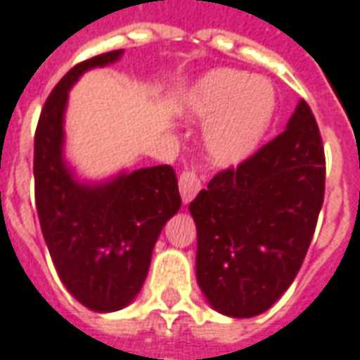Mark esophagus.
I'll use <instances>...</instances> for the list:
<instances>
[{
  "mask_svg": "<svg viewBox=\"0 0 360 360\" xmlns=\"http://www.w3.org/2000/svg\"><path fill=\"white\" fill-rule=\"evenodd\" d=\"M202 188V177L198 175L193 169H187V172H183L179 175V191L181 196H183V202L187 204L191 202L196 195H198V191Z\"/></svg>",
  "mask_w": 360,
  "mask_h": 360,
  "instance_id": "1",
  "label": "esophagus"
}]
</instances>
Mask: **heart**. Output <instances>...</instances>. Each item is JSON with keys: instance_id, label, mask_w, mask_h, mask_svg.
I'll return each instance as SVG.
<instances>
[{"instance_id": "b5f03b06", "label": "heart", "mask_w": 360, "mask_h": 360, "mask_svg": "<svg viewBox=\"0 0 360 360\" xmlns=\"http://www.w3.org/2000/svg\"><path fill=\"white\" fill-rule=\"evenodd\" d=\"M276 90L264 77L216 69L191 92L187 111L210 119L204 142L216 164H237L257 148L276 113Z\"/></svg>"}]
</instances>
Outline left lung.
Here are the masks:
<instances>
[{"mask_svg":"<svg viewBox=\"0 0 360 360\" xmlns=\"http://www.w3.org/2000/svg\"><path fill=\"white\" fill-rule=\"evenodd\" d=\"M324 188L322 134L302 100L283 133L216 173L188 204L196 279L214 309L250 318L285 293L307 257Z\"/></svg>","mask_w":360,"mask_h":360,"instance_id":"obj_1","label":"left lung"}]
</instances>
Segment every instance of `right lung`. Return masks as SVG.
<instances>
[{"instance_id":"1","label":"right lung","mask_w":360,"mask_h":360,"mask_svg":"<svg viewBox=\"0 0 360 360\" xmlns=\"http://www.w3.org/2000/svg\"><path fill=\"white\" fill-rule=\"evenodd\" d=\"M113 50L75 65L44 103L34 133V200L59 279L96 312L123 309L141 291L158 235L181 208L172 165L144 167L100 187L81 185L61 160L67 92L86 69L108 65Z\"/></svg>"}]
</instances>
